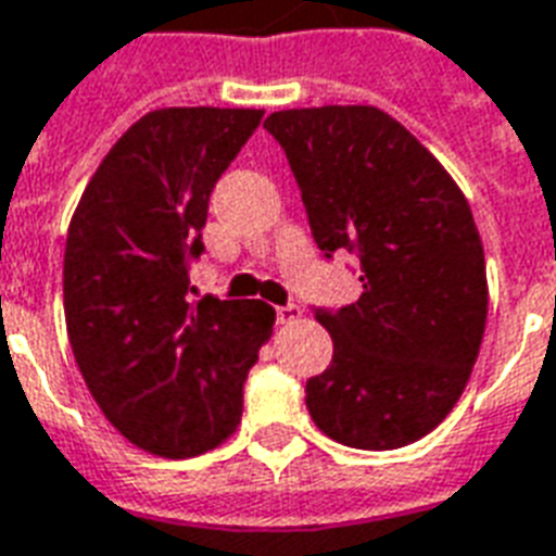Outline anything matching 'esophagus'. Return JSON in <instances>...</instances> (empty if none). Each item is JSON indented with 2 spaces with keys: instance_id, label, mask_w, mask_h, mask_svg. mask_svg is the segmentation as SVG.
<instances>
[{
  "instance_id": "1",
  "label": "esophagus",
  "mask_w": 556,
  "mask_h": 556,
  "mask_svg": "<svg viewBox=\"0 0 556 556\" xmlns=\"http://www.w3.org/2000/svg\"><path fill=\"white\" fill-rule=\"evenodd\" d=\"M299 317H302V307H299V305H281V307H278V323H281V326H290V323H295Z\"/></svg>"
}]
</instances>
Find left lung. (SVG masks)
Here are the masks:
<instances>
[{
	"mask_svg": "<svg viewBox=\"0 0 556 556\" xmlns=\"http://www.w3.org/2000/svg\"><path fill=\"white\" fill-rule=\"evenodd\" d=\"M263 127L290 160L319 249L362 261L358 302L317 311L334 358L307 379V412L346 447H406L459 403L485 334V254L468 198L382 109H283Z\"/></svg>",
	"mask_w": 556,
	"mask_h": 556,
	"instance_id": "8db88e82",
	"label": "left lung"
}]
</instances>
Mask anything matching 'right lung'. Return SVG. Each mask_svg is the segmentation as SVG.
<instances>
[{
	"instance_id": "obj_1",
	"label": "right lung",
	"mask_w": 556,
	"mask_h": 556,
	"mask_svg": "<svg viewBox=\"0 0 556 556\" xmlns=\"http://www.w3.org/2000/svg\"><path fill=\"white\" fill-rule=\"evenodd\" d=\"M261 109L174 106L139 117L97 165L64 245V323L88 394L162 459L237 432L242 382L273 338L257 299H189L210 192Z\"/></svg>"
}]
</instances>
